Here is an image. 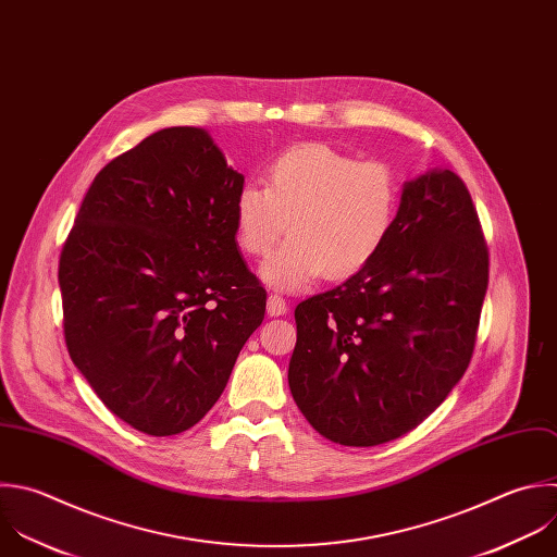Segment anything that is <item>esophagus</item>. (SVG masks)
Wrapping results in <instances>:
<instances>
[{
  "label": "esophagus",
  "instance_id": "34e87169",
  "mask_svg": "<svg viewBox=\"0 0 557 557\" xmlns=\"http://www.w3.org/2000/svg\"><path fill=\"white\" fill-rule=\"evenodd\" d=\"M288 310V304L284 301V297L280 295H269V301H267V312L271 317H280V314H286Z\"/></svg>",
  "mask_w": 557,
  "mask_h": 557
}]
</instances>
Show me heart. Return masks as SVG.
Listing matches in <instances>:
<instances>
[{
	"label": "heart",
	"instance_id": "heart-1",
	"mask_svg": "<svg viewBox=\"0 0 557 557\" xmlns=\"http://www.w3.org/2000/svg\"><path fill=\"white\" fill-rule=\"evenodd\" d=\"M400 183L385 161L354 157L319 141L280 152L267 188L245 183L234 199L238 247L253 258L273 251L262 277L280 290H304L323 273L343 280L372 262L394 234Z\"/></svg>",
	"mask_w": 557,
	"mask_h": 557
}]
</instances>
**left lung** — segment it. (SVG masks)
Here are the masks:
<instances>
[{
    "label": "left lung",
    "instance_id": "obj_1",
    "mask_svg": "<svg viewBox=\"0 0 557 557\" xmlns=\"http://www.w3.org/2000/svg\"><path fill=\"white\" fill-rule=\"evenodd\" d=\"M487 267L466 183L437 168L407 181L383 251L295 308L288 387L310 426L362 448L422 424L466 374Z\"/></svg>",
    "mask_w": 557,
    "mask_h": 557
}]
</instances>
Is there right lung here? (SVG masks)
Instances as JSON below:
<instances>
[{"label":"right lung","instance_id":"obj_1","mask_svg":"<svg viewBox=\"0 0 557 557\" xmlns=\"http://www.w3.org/2000/svg\"><path fill=\"white\" fill-rule=\"evenodd\" d=\"M243 185L206 128H161L96 174L61 251L67 351L146 435L193 429L264 319L236 243Z\"/></svg>","mask_w":557,"mask_h":557}]
</instances>
